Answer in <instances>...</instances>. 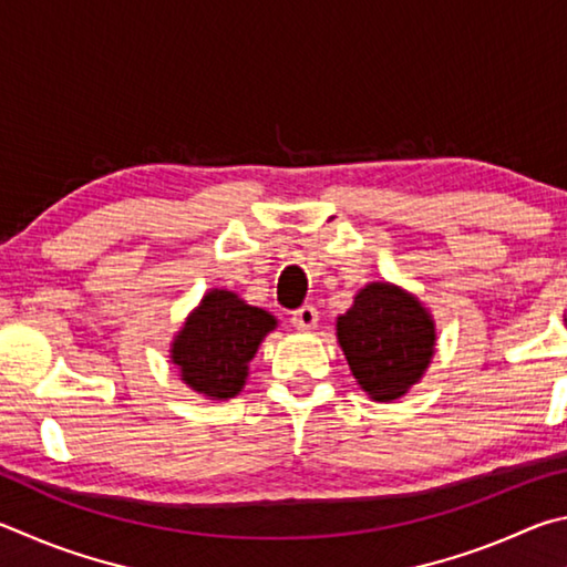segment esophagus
I'll return each mask as SVG.
<instances>
[{
  "label": "esophagus",
  "instance_id": "1",
  "mask_svg": "<svg viewBox=\"0 0 567 567\" xmlns=\"http://www.w3.org/2000/svg\"><path fill=\"white\" fill-rule=\"evenodd\" d=\"M291 323L299 331H311L316 329V323H319V311H316L313 306H301L299 311L291 313Z\"/></svg>",
  "mask_w": 567,
  "mask_h": 567
}]
</instances>
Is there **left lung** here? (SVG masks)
I'll return each mask as SVG.
<instances>
[{
  "instance_id": "1",
  "label": "left lung",
  "mask_w": 567,
  "mask_h": 567,
  "mask_svg": "<svg viewBox=\"0 0 567 567\" xmlns=\"http://www.w3.org/2000/svg\"><path fill=\"white\" fill-rule=\"evenodd\" d=\"M336 333L353 379L373 401L409 393L429 369L435 323L413 293L393 284H369L336 321Z\"/></svg>"
}]
</instances>
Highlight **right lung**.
I'll use <instances>...</instances> for the list:
<instances>
[{"instance_id": "right-lung-1", "label": "right lung", "mask_w": 567, "mask_h": 567, "mask_svg": "<svg viewBox=\"0 0 567 567\" xmlns=\"http://www.w3.org/2000/svg\"><path fill=\"white\" fill-rule=\"evenodd\" d=\"M274 329L271 313L248 306L234 291L214 289L176 333L172 361L192 391L212 401L234 399L244 389L258 346Z\"/></svg>"}]
</instances>
